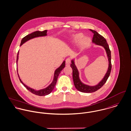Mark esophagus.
<instances>
[{
	"label": "esophagus",
	"mask_w": 131,
	"mask_h": 131,
	"mask_svg": "<svg viewBox=\"0 0 131 131\" xmlns=\"http://www.w3.org/2000/svg\"><path fill=\"white\" fill-rule=\"evenodd\" d=\"M71 62V60L70 58H67L66 60V63L67 64H69Z\"/></svg>",
	"instance_id": "1"
}]
</instances>
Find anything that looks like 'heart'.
Returning a JSON list of instances; mask_svg holds the SVG:
<instances>
[{"label":"heart","mask_w":131,"mask_h":131,"mask_svg":"<svg viewBox=\"0 0 131 131\" xmlns=\"http://www.w3.org/2000/svg\"><path fill=\"white\" fill-rule=\"evenodd\" d=\"M84 38V35L82 33H79L74 35L71 37V41L74 44L79 43L81 42L82 46H85L89 42L90 39L88 38Z\"/></svg>","instance_id":"heart-1"}]
</instances>
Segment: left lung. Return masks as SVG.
<instances>
[{"instance_id":"left-lung-1","label":"left lung","mask_w":131,"mask_h":131,"mask_svg":"<svg viewBox=\"0 0 131 131\" xmlns=\"http://www.w3.org/2000/svg\"><path fill=\"white\" fill-rule=\"evenodd\" d=\"M94 34L92 39V43L97 45L103 46L106 50L108 59V68L106 73L103 79L95 86H89L83 83L80 79V73L75 64V59L71 60V64L70 66L72 69V78L73 83L75 88L80 92L84 93H92L100 89L106 82L108 80L111 71V51L110 50L109 45L106 41V40L102 35L99 34L96 31L90 29Z\"/></svg>"}]
</instances>
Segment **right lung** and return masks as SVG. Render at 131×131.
<instances>
[{
	"instance_id": "add662e5",
	"label": "right lung",
	"mask_w": 131,
	"mask_h": 131,
	"mask_svg": "<svg viewBox=\"0 0 131 131\" xmlns=\"http://www.w3.org/2000/svg\"><path fill=\"white\" fill-rule=\"evenodd\" d=\"M47 30H45L44 31H34L29 35H27V36H26L25 37H24L21 40V44H20V46H21L23 44H24V43H25L26 42L28 41V40L35 38H37V37H44L47 35ZM19 51L18 52L17 54V63H18V57H19ZM65 67V61H64L62 63V64L59 67H58L57 69H56L54 71V76H53V81L51 82V83L47 87H46L45 88L42 89H40L39 90H36L33 88H31L28 86H27V85H26L25 84H24L23 82L21 80L19 75L18 73V76L19 78V80L21 82V83L23 84V85L30 92H31L32 93L37 95H39V96H45V95H47L49 94H50L52 90H53V89L54 88L55 85L57 83V81L59 77V75L60 74L61 71L63 70V69ZM17 73H18V68L17 67Z\"/></svg>"
}]
</instances>
